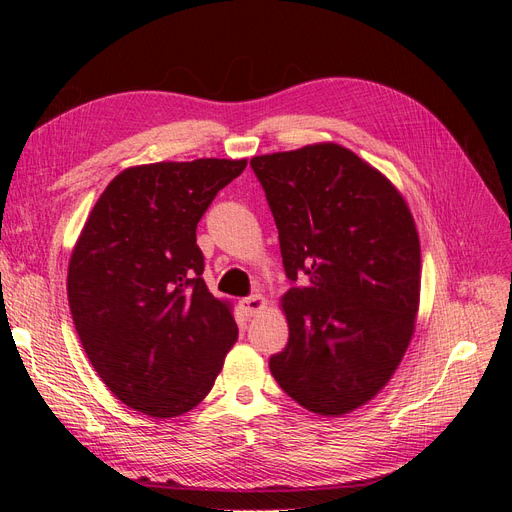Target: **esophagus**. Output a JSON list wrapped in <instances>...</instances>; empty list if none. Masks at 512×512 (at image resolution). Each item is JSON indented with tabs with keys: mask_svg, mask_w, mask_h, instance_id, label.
Listing matches in <instances>:
<instances>
[{
	"mask_svg": "<svg viewBox=\"0 0 512 512\" xmlns=\"http://www.w3.org/2000/svg\"><path fill=\"white\" fill-rule=\"evenodd\" d=\"M241 309H243V314L245 316H254V314H258L260 309H265L267 307V299L262 297V294H252V297H245V299H241Z\"/></svg>",
	"mask_w": 512,
	"mask_h": 512,
	"instance_id": "obj_1",
	"label": "esophagus"
}]
</instances>
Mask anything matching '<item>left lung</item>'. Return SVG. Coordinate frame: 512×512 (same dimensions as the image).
<instances>
[{"label":"left lung","instance_id":"1","mask_svg":"<svg viewBox=\"0 0 512 512\" xmlns=\"http://www.w3.org/2000/svg\"><path fill=\"white\" fill-rule=\"evenodd\" d=\"M292 286L288 346L271 374L322 416L363 406L401 363L421 294V243L404 196L335 143L252 158Z\"/></svg>","mask_w":512,"mask_h":512}]
</instances>
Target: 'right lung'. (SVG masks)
Listing matches in <instances>:
<instances>
[{
    "mask_svg": "<svg viewBox=\"0 0 512 512\" xmlns=\"http://www.w3.org/2000/svg\"><path fill=\"white\" fill-rule=\"evenodd\" d=\"M247 160L158 162L119 173L91 209L68 267L76 333L123 404L173 418L207 397L237 342L209 292L196 226Z\"/></svg>",
    "mask_w": 512,
    "mask_h": 512,
    "instance_id": "1",
    "label": "right lung"
}]
</instances>
